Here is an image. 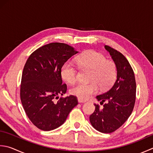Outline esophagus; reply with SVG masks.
Instances as JSON below:
<instances>
[{"mask_svg":"<svg viewBox=\"0 0 153 153\" xmlns=\"http://www.w3.org/2000/svg\"><path fill=\"white\" fill-rule=\"evenodd\" d=\"M78 102L79 103H85V101H84V100H82V99H79V98H78Z\"/></svg>","mask_w":153,"mask_h":153,"instance_id":"1","label":"esophagus"}]
</instances>
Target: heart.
<instances>
[{"label": "heart", "instance_id": "1", "mask_svg": "<svg viewBox=\"0 0 153 153\" xmlns=\"http://www.w3.org/2000/svg\"><path fill=\"white\" fill-rule=\"evenodd\" d=\"M77 64L82 68L91 70L89 75L90 83H79L70 89L71 94L82 100H88L97 93L99 86L105 89L112 84L115 79L117 68L115 62L107 59L102 53L95 50H87L76 59ZM62 78L69 83L77 79V70L70 63H65L62 68Z\"/></svg>", "mask_w": 153, "mask_h": 153}]
</instances>
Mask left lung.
Returning <instances> with one entry per match:
<instances>
[{
  "instance_id": "1",
  "label": "left lung",
  "mask_w": 153,
  "mask_h": 153,
  "mask_svg": "<svg viewBox=\"0 0 153 153\" xmlns=\"http://www.w3.org/2000/svg\"><path fill=\"white\" fill-rule=\"evenodd\" d=\"M117 68V79L106 92L96 97L100 103L94 104L95 111L89 117L95 129L111 133L121 127L132 113L136 99V82L134 71L127 58L119 51L105 45Z\"/></svg>"
}]
</instances>
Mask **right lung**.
<instances>
[{
    "mask_svg": "<svg viewBox=\"0 0 153 153\" xmlns=\"http://www.w3.org/2000/svg\"><path fill=\"white\" fill-rule=\"evenodd\" d=\"M78 52L64 43L53 42L31 53L23 69L20 100L30 120L42 131L59 127L78 104L74 95L59 98L65 94L61 70L68 59Z\"/></svg>",
    "mask_w": 153,
    "mask_h": 153,
    "instance_id": "right-lung-1",
    "label": "right lung"
}]
</instances>
